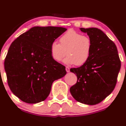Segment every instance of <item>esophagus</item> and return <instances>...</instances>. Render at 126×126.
I'll list each match as a JSON object with an SVG mask.
<instances>
[{
	"instance_id": "1",
	"label": "esophagus",
	"mask_w": 126,
	"mask_h": 126,
	"mask_svg": "<svg viewBox=\"0 0 126 126\" xmlns=\"http://www.w3.org/2000/svg\"><path fill=\"white\" fill-rule=\"evenodd\" d=\"M66 71L67 72H69L70 71V68H69V66L66 67Z\"/></svg>"
}]
</instances>
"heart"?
<instances>
[{"mask_svg": "<svg viewBox=\"0 0 126 126\" xmlns=\"http://www.w3.org/2000/svg\"><path fill=\"white\" fill-rule=\"evenodd\" d=\"M60 44L54 41L50 44L51 57L59 62L68 55L63 62L65 64L80 66L88 60L92 49V42L89 36L70 30L60 38Z\"/></svg>", "mask_w": 126, "mask_h": 126, "instance_id": "b5f03b06", "label": "heart"}]
</instances>
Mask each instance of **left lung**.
Returning a JSON list of instances; mask_svg holds the SVG:
<instances>
[{"instance_id":"8db88e82","label":"left lung","mask_w":126,"mask_h":126,"mask_svg":"<svg viewBox=\"0 0 126 126\" xmlns=\"http://www.w3.org/2000/svg\"><path fill=\"white\" fill-rule=\"evenodd\" d=\"M92 42L91 55L85 64L70 71L77 77V83L70 88L72 97L78 102L96 105L113 91L121 61L115 43L100 29L80 28Z\"/></svg>"}]
</instances>
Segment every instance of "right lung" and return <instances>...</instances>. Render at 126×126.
Returning a JSON list of instances; mask_svg holds the SVG:
<instances>
[{"label":"right lung","instance_id":"obj_1","mask_svg":"<svg viewBox=\"0 0 126 126\" xmlns=\"http://www.w3.org/2000/svg\"><path fill=\"white\" fill-rule=\"evenodd\" d=\"M66 30L34 27L11 43L5 60V70L10 90L23 102L44 101L54 81L66 75L65 67L52 58L50 46Z\"/></svg>","mask_w":126,"mask_h":126}]
</instances>
